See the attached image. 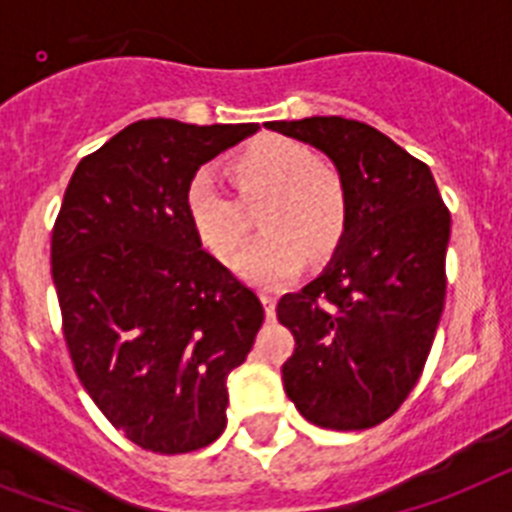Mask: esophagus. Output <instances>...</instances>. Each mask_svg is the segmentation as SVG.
I'll return each mask as SVG.
<instances>
[{"label": "esophagus", "instance_id": "34e87169", "mask_svg": "<svg viewBox=\"0 0 512 512\" xmlns=\"http://www.w3.org/2000/svg\"><path fill=\"white\" fill-rule=\"evenodd\" d=\"M262 304H265V314H268V319L275 317V296L273 293H262L260 296Z\"/></svg>", "mask_w": 512, "mask_h": 512}]
</instances>
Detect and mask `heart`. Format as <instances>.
<instances>
[{
	"label": "heart",
	"instance_id": "heart-1",
	"mask_svg": "<svg viewBox=\"0 0 512 512\" xmlns=\"http://www.w3.org/2000/svg\"><path fill=\"white\" fill-rule=\"evenodd\" d=\"M237 198L208 172L185 188V213L198 242L211 255L229 260L250 229L245 208L260 206V237L237 257V270L262 288L286 283L304 255L322 262L348 237L353 219L350 182L340 167L309 144L265 133L237 149L226 162Z\"/></svg>",
	"mask_w": 512,
	"mask_h": 512
}]
</instances>
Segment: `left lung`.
I'll use <instances>...</instances> for the list:
<instances>
[{
	"label": "left lung",
	"instance_id": "1",
	"mask_svg": "<svg viewBox=\"0 0 512 512\" xmlns=\"http://www.w3.org/2000/svg\"><path fill=\"white\" fill-rule=\"evenodd\" d=\"M322 149L353 195L348 237L322 275L278 301L296 348L283 386L319 428L389 420L420 379L446 301L451 213L430 167L340 115L265 123Z\"/></svg>",
	"mask_w": 512,
	"mask_h": 512
}]
</instances>
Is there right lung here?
Listing matches in <instances>:
<instances>
[{
	"label": "right lung",
	"instance_id": "right-lung-1",
	"mask_svg": "<svg viewBox=\"0 0 512 512\" xmlns=\"http://www.w3.org/2000/svg\"><path fill=\"white\" fill-rule=\"evenodd\" d=\"M255 123L136 121L87 154L53 224L51 275L79 381L128 441L190 453L226 428V376L265 309L185 213L195 170Z\"/></svg>",
	"mask_w": 512,
	"mask_h": 512
}]
</instances>
